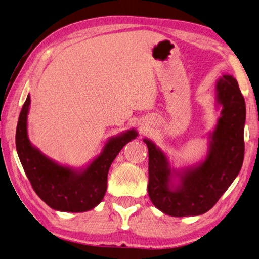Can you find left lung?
Instances as JSON below:
<instances>
[{"instance_id": "obj_1", "label": "left lung", "mask_w": 259, "mask_h": 259, "mask_svg": "<svg viewBox=\"0 0 259 259\" xmlns=\"http://www.w3.org/2000/svg\"><path fill=\"white\" fill-rule=\"evenodd\" d=\"M215 106L221 109V116L208 133L206 157L195 165L171 166L167 155L152 140L144 138L148 147V195L164 214L182 218L206 213L241 170L246 103L231 74H223L216 80Z\"/></svg>"}]
</instances>
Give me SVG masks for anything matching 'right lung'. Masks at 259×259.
I'll return each instance as SVG.
<instances>
[{
    "label": "right lung",
    "mask_w": 259,
    "mask_h": 259,
    "mask_svg": "<svg viewBox=\"0 0 259 259\" xmlns=\"http://www.w3.org/2000/svg\"><path fill=\"white\" fill-rule=\"evenodd\" d=\"M30 95L19 115L16 147L27 178L39 198L60 211H82L95 208L104 198L107 175L112 162L123 146L138 136L135 129L125 130L107 139L100 155L80 168L62 165L46 156L28 138L27 117Z\"/></svg>",
    "instance_id": "add662e5"
}]
</instances>
